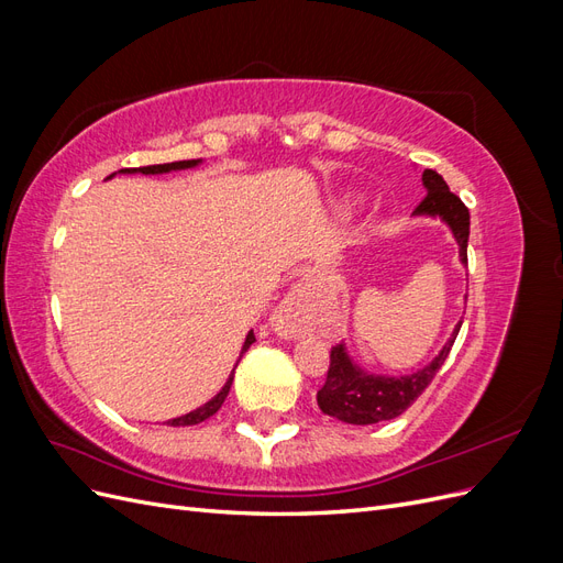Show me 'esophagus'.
<instances>
[{"label":"esophagus","mask_w":563,"mask_h":563,"mask_svg":"<svg viewBox=\"0 0 563 563\" xmlns=\"http://www.w3.org/2000/svg\"><path fill=\"white\" fill-rule=\"evenodd\" d=\"M317 317V291L314 284L298 282L291 291L284 296L279 308L272 314V327L284 338H296L310 327Z\"/></svg>","instance_id":"esophagus-1"}]
</instances>
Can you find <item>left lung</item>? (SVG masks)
<instances>
[{"mask_svg": "<svg viewBox=\"0 0 563 563\" xmlns=\"http://www.w3.org/2000/svg\"><path fill=\"white\" fill-rule=\"evenodd\" d=\"M424 199L418 203L413 216L439 218L457 244V258L467 267V240H470V211L460 197H455L446 180L432 168L422 172ZM463 321L455 323L446 345L430 364H424L408 376H380L356 364L345 345L331 350V366L327 383L317 391V404L327 416L347 424H376L401 416L422 391L432 383L437 371L444 366L446 356L455 343V335Z\"/></svg>", "mask_w": 563, "mask_h": 563, "instance_id": "obj_1", "label": "left lung"}]
</instances>
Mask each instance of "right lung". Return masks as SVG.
Instances as JSON below:
<instances>
[{
	"label": "right lung",
	"instance_id": "right-lung-1",
	"mask_svg": "<svg viewBox=\"0 0 563 563\" xmlns=\"http://www.w3.org/2000/svg\"><path fill=\"white\" fill-rule=\"evenodd\" d=\"M199 164H201V159H185V162L155 164V166H141V168H122V172H119V174L159 176V174H172V172H185V168H195V166H199ZM112 176H117V174H112ZM112 176H108V178H112ZM253 343H255V335H253V331H249V333H246V340H244V345H242V352H240V360H242L244 352H246ZM240 360H236V364H240ZM236 364H234V368H236ZM234 368H232L230 378L225 380V385H223V387H220V391H218L216 397H211L207 404H201L199 408H195V411H190V413H185V416H178V418L166 420V424H172V428H185V424H199V422H203L207 418H211L213 413H218V408L223 406L225 397L230 395V387H232V380H234Z\"/></svg>",
	"mask_w": 563,
	"mask_h": 563
}]
</instances>
